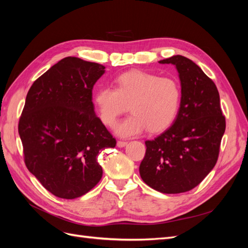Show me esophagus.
<instances>
[{
	"label": "esophagus",
	"mask_w": 248,
	"mask_h": 248,
	"mask_svg": "<svg viewBox=\"0 0 248 248\" xmlns=\"http://www.w3.org/2000/svg\"><path fill=\"white\" fill-rule=\"evenodd\" d=\"M127 145V141H123V140H118L117 141V146L119 147V148H123V147H125Z\"/></svg>",
	"instance_id": "obj_1"
}]
</instances>
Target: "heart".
Returning <instances> with one entry per match:
<instances>
[{
	"mask_svg": "<svg viewBox=\"0 0 248 248\" xmlns=\"http://www.w3.org/2000/svg\"><path fill=\"white\" fill-rule=\"evenodd\" d=\"M181 101V89L171 78H160L144 71H129L118 77L116 89L97 90L94 102L102 123L112 126L126 111L131 112L116 127L122 138L137 136L146 128L150 132L162 131L174 122Z\"/></svg>",
	"mask_w": 248,
	"mask_h": 248,
	"instance_id": "1",
	"label": "heart"
}]
</instances>
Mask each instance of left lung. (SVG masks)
Listing matches in <instances>:
<instances>
[{
  "mask_svg": "<svg viewBox=\"0 0 248 248\" xmlns=\"http://www.w3.org/2000/svg\"><path fill=\"white\" fill-rule=\"evenodd\" d=\"M172 64L181 85V101L171 126L146 140L140 175L147 185L162 193H181L199 185L218 158L226 130L219 93L196 63L183 56L159 61Z\"/></svg>",
  "mask_w": 248,
  "mask_h": 248,
  "instance_id": "left-lung-1",
  "label": "left lung"
}]
</instances>
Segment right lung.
<instances>
[{
	"mask_svg": "<svg viewBox=\"0 0 248 248\" xmlns=\"http://www.w3.org/2000/svg\"><path fill=\"white\" fill-rule=\"evenodd\" d=\"M106 67L67 57L37 78L18 124L28 170L54 196L72 200L100 181L97 156L116 140L95 115L92 91Z\"/></svg>",
	"mask_w": 248,
	"mask_h": 248,
	"instance_id": "1",
	"label": "right lung"
}]
</instances>
